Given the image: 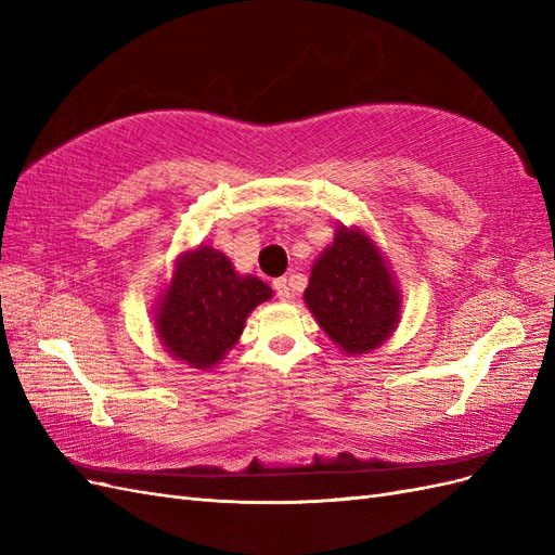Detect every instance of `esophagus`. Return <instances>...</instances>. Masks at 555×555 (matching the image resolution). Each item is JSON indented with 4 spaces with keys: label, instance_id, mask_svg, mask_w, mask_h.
Wrapping results in <instances>:
<instances>
[{
    "label": "esophagus",
    "instance_id": "obj_1",
    "mask_svg": "<svg viewBox=\"0 0 555 555\" xmlns=\"http://www.w3.org/2000/svg\"><path fill=\"white\" fill-rule=\"evenodd\" d=\"M273 289H275V296L280 300H289L292 298V287H289V280L287 278H280L273 282Z\"/></svg>",
    "mask_w": 555,
    "mask_h": 555
}]
</instances>
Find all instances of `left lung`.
<instances>
[{"label":"left lung","instance_id":"1","mask_svg":"<svg viewBox=\"0 0 555 555\" xmlns=\"http://www.w3.org/2000/svg\"><path fill=\"white\" fill-rule=\"evenodd\" d=\"M306 304L347 354L379 347L398 324L400 298L379 249L363 231L338 229L310 273Z\"/></svg>","mask_w":555,"mask_h":555}]
</instances>
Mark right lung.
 Instances as JSON below:
<instances>
[{"label":"right lung","instance_id":"1","mask_svg":"<svg viewBox=\"0 0 555 555\" xmlns=\"http://www.w3.org/2000/svg\"><path fill=\"white\" fill-rule=\"evenodd\" d=\"M271 296L266 282L236 275L222 251L201 245L176 266L157 308V333L176 359L210 367L236 345L247 314Z\"/></svg>","mask_w":555,"mask_h":555}]
</instances>
